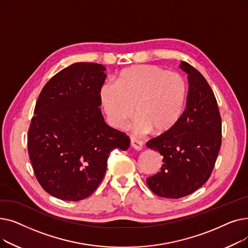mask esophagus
<instances>
[{"instance_id": "34e87169", "label": "esophagus", "mask_w": 248, "mask_h": 248, "mask_svg": "<svg viewBox=\"0 0 248 248\" xmlns=\"http://www.w3.org/2000/svg\"><path fill=\"white\" fill-rule=\"evenodd\" d=\"M131 146L137 150V151H140L142 149V146H144V142H142L141 140H139L135 138H132L131 139Z\"/></svg>"}]
</instances>
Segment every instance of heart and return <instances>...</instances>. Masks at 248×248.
<instances>
[{
	"mask_svg": "<svg viewBox=\"0 0 248 248\" xmlns=\"http://www.w3.org/2000/svg\"><path fill=\"white\" fill-rule=\"evenodd\" d=\"M99 97L114 127H122L134 109L137 115L131 128L136 134H146L152 128L162 134L170 131L181 119L187 84L179 73L155 65H138L122 71L114 83H104Z\"/></svg>",
	"mask_w": 248,
	"mask_h": 248,
	"instance_id": "heart-1",
	"label": "heart"
}]
</instances>
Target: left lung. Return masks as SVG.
<instances>
[{"mask_svg": "<svg viewBox=\"0 0 248 248\" xmlns=\"http://www.w3.org/2000/svg\"><path fill=\"white\" fill-rule=\"evenodd\" d=\"M188 74L187 106L177 124L147 142L163 155L161 171L147 178L160 197L178 199L203 186L209 179L221 147V116L213 91L204 76L185 61Z\"/></svg>", "mask_w": 248, "mask_h": 248, "instance_id": "1", "label": "left lung"}]
</instances>
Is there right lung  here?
<instances>
[{"label":"right lung","instance_id":"obj_1","mask_svg":"<svg viewBox=\"0 0 248 248\" xmlns=\"http://www.w3.org/2000/svg\"><path fill=\"white\" fill-rule=\"evenodd\" d=\"M106 70L97 63H74L52 77L37 99L28 153L39 184L58 199L90 196L106 174L110 152L131 144L99 109Z\"/></svg>","mask_w":248,"mask_h":248}]
</instances>
